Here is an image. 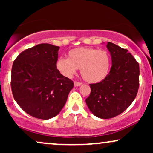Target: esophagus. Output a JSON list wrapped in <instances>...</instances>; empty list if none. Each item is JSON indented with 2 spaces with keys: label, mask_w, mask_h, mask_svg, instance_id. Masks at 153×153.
<instances>
[{
  "label": "esophagus",
  "mask_w": 153,
  "mask_h": 153,
  "mask_svg": "<svg viewBox=\"0 0 153 153\" xmlns=\"http://www.w3.org/2000/svg\"><path fill=\"white\" fill-rule=\"evenodd\" d=\"M82 85L81 82H74V86L75 87H78Z\"/></svg>",
  "instance_id": "34e87169"
}]
</instances>
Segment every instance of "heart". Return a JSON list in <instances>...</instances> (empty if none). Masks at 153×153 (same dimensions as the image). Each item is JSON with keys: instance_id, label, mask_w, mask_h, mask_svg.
<instances>
[{"instance_id": "heart-1", "label": "heart", "mask_w": 153, "mask_h": 153, "mask_svg": "<svg viewBox=\"0 0 153 153\" xmlns=\"http://www.w3.org/2000/svg\"><path fill=\"white\" fill-rule=\"evenodd\" d=\"M68 56V58L60 57L56 62V68L64 76L71 78L80 69L84 80L97 83L109 74L111 59L106 50L78 47L70 50Z\"/></svg>"}]
</instances>
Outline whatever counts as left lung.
I'll use <instances>...</instances> for the list:
<instances>
[{
	"mask_svg": "<svg viewBox=\"0 0 153 153\" xmlns=\"http://www.w3.org/2000/svg\"><path fill=\"white\" fill-rule=\"evenodd\" d=\"M111 68L107 78L90 84L91 94L85 100L93 114L109 119L120 114L133 102L139 88L140 66L127 50L108 42Z\"/></svg>",
	"mask_w": 153,
	"mask_h": 153,
	"instance_id": "8db88e82",
	"label": "left lung"
}]
</instances>
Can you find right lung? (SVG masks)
Segmentation results:
<instances>
[{"label":"right lung","mask_w":153,"mask_h":153,"mask_svg":"<svg viewBox=\"0 0 153 153\" xmlns=\"http://www.w3.org/2000/svg\"><path fill=\"white\" fill-rule=\"evenodd\" d=\"M58 46L39 44L21 53L13 63L11 90L26 113L41 119L57 116L65 104L73 82L56 68Z\"/></svg>","instance_id":"add662e5"}]
</instances>
